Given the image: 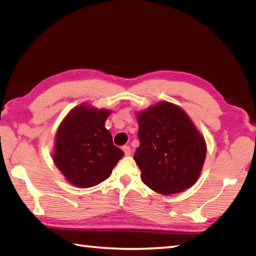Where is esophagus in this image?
<instances>
[{
  "label": "esophagus",
  "mask_w": 256,
  "mask_h": 256,
  "mask_svg": "<svg viewBox=\"0 0 256 256\" xmlns=\"http://www.w3.org/2000/svg\"><path fill=\"white\" fill-rule=\"evenodd\" d=\"M122 150H124V152H125L126 156H129V154H131V148H130L129 146H124L122 147Z\"/></svg>",
  "instance_id": "1"
}]
</instances>
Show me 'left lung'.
Instances as JSON below:
<instances>
[{"label":"left lung","mask_w":256,"mask_h":256,"mask_svg":"<svg viewBox=\"0 0 256 256\" xmlns=\"http://www.w3.org/2000/svg\"><path fill=\"white\" fill-rule=\"evenodd\" d=\"M138 147L134 156L141 180L160 194L180 193L192 187L202 172L206 142L180 106L160 102L136 113Z\"/></svg>","instance_id":"8db88e82"}]
</instances>
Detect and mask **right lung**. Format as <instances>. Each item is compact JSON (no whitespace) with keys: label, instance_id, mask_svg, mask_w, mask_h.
<instances>
[{"label":"right lung","instance_id":"right-lung-1","mask_svg":"<svg viewBox=\"0 0 256 256\" xmlns=\"http://www.w3.org/2000/svg\"><path fill=\"white\" fill-rule=\"evenodd\" d=\"M111 112L84 102L69 111L60 124L52 159L76 187L90 188L102 182L124 156L104 127Z\"/></svg>","mask_w":256,"mask_h":256}]
</instances>
